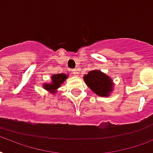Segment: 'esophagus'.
Returning a JSON list of instances; mask_svg holds the SVG:
<instances>
[{
    "mask_svg": "<svg viewBox=\"0 0 153 153\" xmlns=\"http://www.w3.org/2000/svg\"><path fill=\"white\" fill-rule=\"evenodd\" d=\"M73 72H74V74H75L76 76H78V72L76 69H74V70H73Z\"/></svg>",
    "mask_w": 153,
    "mask_h": 153,
    "instance_id": "34e87169",
    "label": "esophagus"
}]
</instances>
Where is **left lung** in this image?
Returning <instances> with one entry per match:
<instances>
[{"label": "left lung", "mask_w": 153, "mask_h": 153, "mask_svg": "<svg viewBox=\"0 0 153 153\" xmlns=\"http://www.w3.org/2000/svg\"><path fill=\"white\" fill-rule=\"evenodd\" d=\"M84 82L98 96L106 97L113 91V84L108 76L99 70L88 72L84 76Z\"/></svg>", "instance_id": "left-lung-1"}]
</instances>
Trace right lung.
Here are the masks:
<instances>
[{
	"label": "right lung",
	"instance_id": "add662e5",
	"mask_svg": "<svg viewBox=\"0 0 153 153\" xmlns=\"http://www.w3.org/2000/svg\"><path fill=\"white\" fill-rule=\"evenodd\" d=\"M67 74H54L51 76V84H44L43 87L45 90L51 92L52 94L56 93V90L63 84L67 78Z\"/></svg>",
	"mask_w": 153,
	"mask_h": 153
}]
</instances>
